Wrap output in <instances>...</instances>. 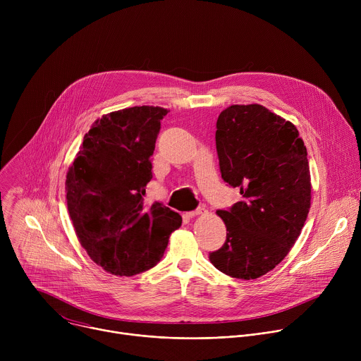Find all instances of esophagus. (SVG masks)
<instances>
[{
    "instance_id": "obj_1",
    "label": "esophagus",
    "mask_w": 361,
    "mask_h": 361,
    "mask_svg": "<svg viewBox=\"0 0 361 361\" xmlns=\"http://www.w3.org/2000/svg\"><path fill=\"white\" fill-rule=\"evenodd\" d=\"M207 212H205V209H202V207H200V209H197L195 212H188V213H185V217L187 219H192V217H197V216H201V214H205Z\"/></svg>"
}]
</instances>
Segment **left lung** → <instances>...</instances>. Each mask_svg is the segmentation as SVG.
I'll use <instances>...</instances> for the list:
<instances>
[{
	"mask_svg": "<svg viewBox=\"0 0 361 361\" xmlns=\"http://www.w3.org/2000/svg\"><path fill=\"white\" fill-rule=\"evenodd\" d=\"M221 177L243 200L219 210L227 227L224 245L210 252L221 273L259 279L283 262L312 204L307 148L295 126L260 104L230 106L217 120Z\"/></svg>",
	"mask_w": 361,
	"mask_h": 361,
	"instance_id": "1",
	"label": "left lung"
}]
</instances>
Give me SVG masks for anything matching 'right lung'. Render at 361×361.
Segmentation results:
<instances>
[{
    "label": "right lung",
    "mask_w": 361,
    "mask_h": 361,
    "mask_svg": "<svg viewBox=\"0 0 361 361\" xmlns=\"http://www.w3.org/2000/svg\"><path fill=\"white\" fill-rule=\"evenodd\" d=\"M163 107H131L98 118L84 135L66 180L67 207L90 259L114 276L156 266L181 216L144 205Z\"/></svg>",
    "instance_id": "add662e5"
}]
</instances>
